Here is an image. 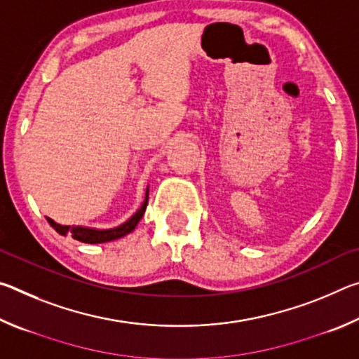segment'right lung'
Returning a JSON list of instances; mask_svg holds the SVG:
<instances>
[{
  "label": "right lung",
  "mask_w": 359,
  "mask_h": 359,
  "mask_svg": "<svg viewBox=\"0 0 359 359\" xmlns=\"http://www.w3.org/2000/svg\"><path fill=\"white\" fill-rule=\"evenodd\" d=\"M147 203H149V185H147V190H145V198H144V203L141 204V208H139L125 223H121L115 228H92V226H82V224H72V226H69V224H60L57 222H53L52 218L48 217H47V222L50 223V226L62 236H71L72 239H76L79 242H85V244H104V242L120 239L123 238V236L130 234L131 231H135L137 223L141 222L145 209H147Z\"/></svg>",
  "instance_id": "right-lung-1"
}]
</instances>
